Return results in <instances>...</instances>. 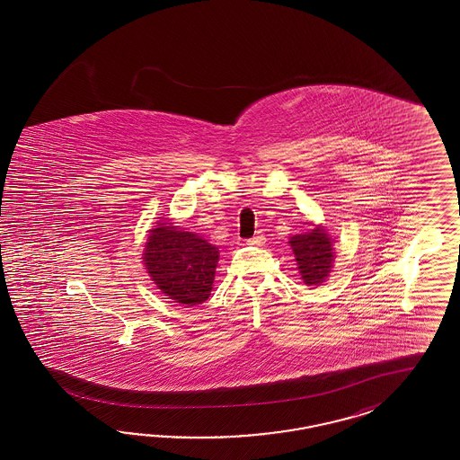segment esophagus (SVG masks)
<instances>
[{"mask_svg": "<svg viewBox=\"0 0 460 460\" xmlns=\"http://www.w3.org/2000/svg\"><path fill=\"white\" fill-rule=\"evenodd\" d=\"M248 244H251V246H263L265 244V236L263 234H256V236L248 239Z\"/></svg>", "mask_w": 460, "mask_h": 460, "instance_id": "34e87169", "label": "esophagus"}]
</instances>
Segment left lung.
<instances>
[{
	"instance_id": "8db88e82",
	"label": "left lung",
	"mask_w": 460,
	"mask_h": 460,
	"mask_svg": "<svg viewBox=\"0 0 460 460\" xmlns=\"http://www.w3.org/2000/svg\"><path fill=\"white\" fill-rule=\"evenodd\" d=\"M288 243L304 283L308 287L322 285L334 266L332 237L322 226H315L305 234L290 237Z\"/></svg>"
}]
</instances>
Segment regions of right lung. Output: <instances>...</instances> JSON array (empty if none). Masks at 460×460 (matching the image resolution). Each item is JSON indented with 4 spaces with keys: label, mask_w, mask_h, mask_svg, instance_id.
Instances as JSON below:
<instances>
[{
    "label": "right lung",
    "mask_w": 460,
    "mask_h": 460,
    "mask_svg": "<svg viewBox=\"0 0 460 460\" xmlns=\"http://www.w3.org/2000/svg\"><path fill=\"white\" fill-rule=\"evenodd\" d=\"M141 260L160 292L181 305L194 306L209 298L219 250L173 223H156Z\"/></svg>",
    "instance_id": "1"
}]
</instances>
